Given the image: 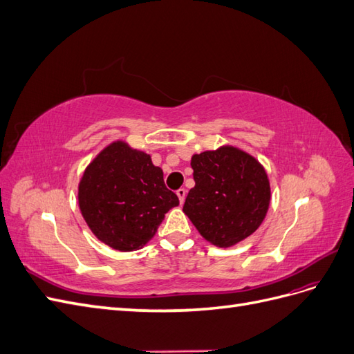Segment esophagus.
I'll list each match as a JSON object with an SVG mask.
<instances>
[{"instance_id": "34e87169", "label": "esophagus", "mask_w": 354, "mask_h": 354, "mask_svg": "<svg viewBox=\"0 0 354 354\" xmlns=\"http://www.w3.org/2000/svg\"><path fill=\"white\" fill-rule=\"evenodd\" d=\"M186 189H183V187H180L178 190H177V196H178V201H180V203H183L185 202V199H186Z\"/></svg>"}]
</instances>
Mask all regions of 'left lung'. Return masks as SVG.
Here are the masks:
<instances>
[{"label":"left lung","instance_id":"1","mask_svg":"<svg viewBox=\"0 0 354 354\" xmlns=\"http://www.w3.org/2000/svg\"><path fill=\"white\" fill-rule=\"evenodd\" d=\"M195 187L183 211L212 245L227 248L252 234L270 203L269 178L261 164L233 146L192 156Z\"/></svg>","mask_w":354,"mask_h":354}]
</instances>
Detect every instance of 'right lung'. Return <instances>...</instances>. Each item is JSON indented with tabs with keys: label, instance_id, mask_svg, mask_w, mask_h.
Returning a JSON list of instances; mask_svg holds the SVG:
<instances>
[{
	"label": "right lung",
	"instance_id": "obj_1",
	"mask_svg": "<svg viewBox=\"0 0 354 354\" xmlns=\"http://www.w3.org/2000/svg\"><path fill=\"white\" fill-rule=\"evenodd\" d=\"M80 209L91 232L118 251H136L153 238L165 214L178 205L164 173L147 153L124 142L109 145L85 169Z\"/></svg>",
	"mask_w": 354,
	"mask_h": 354
}]
</instances>
